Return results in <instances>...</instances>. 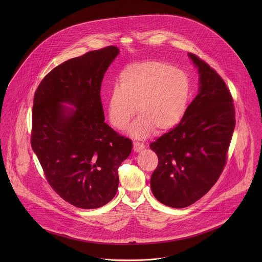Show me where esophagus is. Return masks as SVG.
Returning a JSON list of instances; mask_svg holds the SVG:
<instances>
[{
	"label": "esophagus",
	"mask_w": 262,
	"mask_h": 262,
	"mask_svg": "<svg viewBox=\"0 0 262 262\" xmlns=\"http://www.w3.org/2000/svg\"><path fill=\"white\" fill-rule=\"evenodd\" d=\"M145 148V145L142 144V143H138V142H135L134 145H133V149L135 152H140L141 150H143Z\"/></svg>",
	"instance_id": "esophagus-1"
}]
</instances>
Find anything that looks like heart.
I'll return each instance as SVG.
<instances>
[{
  "mask_svg": "<svg viewBox=\"0 0 262 262\" xmlns=\"http://www.w3.org/2000/svg\"><path fill=\"white\" fill-rule=\"evenodd\" d=\"M108 93V117L118 130L125 129L136 112L140 117L129 132L144 139L155 130L164 133L184 119L190 97V80L172 66L147 60L125 67Z\"/></svg>",
  "mask_w": 262,
  "mask_h": 262,
  "instance_id": "heart-1",
  "label": "heart"
}]
</instances>
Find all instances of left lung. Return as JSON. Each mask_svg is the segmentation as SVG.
<instances>
[{"instance_id": "8db88e82", "label": "left lung", "mask_w": 262, "mask_h": 262, "mask_svg": "<svg viewBox=\"0 0 262 262\" xmlns=\"http://www.w3.org/2000/svg\"><path fill=\"white\" fill-rule=\"evenodd\" d=\"M199 72V93L182 122L150 144L158 156L150 186L153 195L171 208H186L205 195L224 169L235 109L222 77L188 53Z\"/></svg>"}]
</instances>
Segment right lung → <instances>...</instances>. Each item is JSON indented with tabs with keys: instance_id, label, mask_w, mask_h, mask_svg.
Returning a JSON list of instances; mask_svg holds the SVG:
<instances>
[{
	"instance_id": "1",
	"label": "right lung",
	"mask_w": 262,
	"mask_h": 262,
	"mask_svg": "<svg viewBox=\"0 0 262 262\" xmlns=\"http://www.w3.org/2000/svg\"><path fill=\"white\" fill-rule=\"evenodd\" d=\"M119 52L108 46L69 59L35 92L32 149L49 185L77 208L97 209L112 200L118 167L132 150V141L104 122L100 96L104 75Z\"/></svg>"
}]
</instances>
